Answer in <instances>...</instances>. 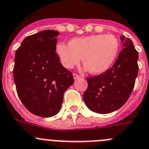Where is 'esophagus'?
<instances>
[{"label": "esophagus", "mask_w": 149, "mask_h": 149, "mask_svg": "<svg viewBox=\"0 0 149 149\" xmlns=\"http://www.w3.org/2000/svg\"><path fill=\"white\" fill-rule=\"evenodd\" d=\"M80 78V76L78 75L77 73H73V79H78Z\"/></svg>", "instance_id": "obj_1"}]
</instances>
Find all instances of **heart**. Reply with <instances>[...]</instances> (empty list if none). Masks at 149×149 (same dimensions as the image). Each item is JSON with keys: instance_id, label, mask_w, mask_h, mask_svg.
<instances>
[{"instance_id": "obj_1", "label": "heart", "mask_w": 149, "mask_h": 149, "mask_svg": "<svg viewBox=\"0 0 149 149\" xmlns=\"http://www.w3.org/2000/svg\"><path fill=\"white\" fill-rule=\"evenodd\" d=\"M119 50V42L113 35L91 34L71 39L66 45L58 42L55 52L61 63L67 69L79 64L81 58L85 70L93 74L105 73L114 64Z\"/></svg>"}]
</instances>
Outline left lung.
Segmentation results:
<instances>
[{
	"label": "left lung",
	"mask_w": 149,
	"mask_h": 149,
	"mask_svg": "<svg viewBox=\"0 0 149 149\" xmlns=\"http://www.w3.org/2000/svg\"><path fill=\"white\" fill-rule=\"evenodd\" d=\"M123 49L115 64L105 73L88 77L83 100L90 110L107 114L121 108L130 97L135 85L139 58L132 40L121 36Z\"/></svg>",
	"instance_id": "8db88e82"
}]
</instances>
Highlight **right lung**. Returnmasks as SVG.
<instances>
[{"instance_id":"1","label":"right lung","mask_w":149,"mask_h":149,"mask_svg":"<svg viewBox=\"0 0 149 149\" xmlns=\"http://www.w3.org/2000/svg\"><path fill=\"white\" fill-rule=\"evenodd\" d=\"M58 35L45 30L28 36L15 52L13 78L19 99L29 112L41 117L59 112L65 91L74 82L55 52Z\"/></svg>"}]
</instances>
